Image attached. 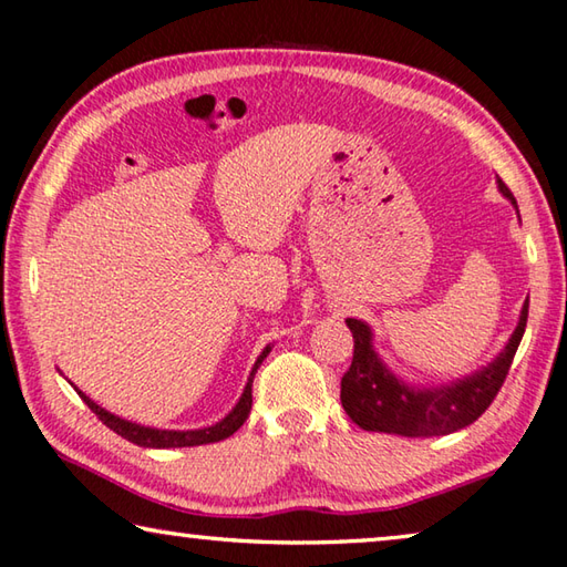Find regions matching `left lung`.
Returning <instances> with one entry per match:
<instances>
[{"label": "left lung", "instance_id": "left-lung-1", "mask_svg": "<svg viewBox=\"0 0 567 567\" xmlns=\"http://www.w3.org/2000/svg\"><path fill=\"white\" fill-rule=\"evenodd\" d=\"M498 188L516 205L508 185L498 178ZM518 210V205H516ZM528 302L523 305L516 332L488 367L446 386L419 389L401 382L386 369L372 347V329L362 319H347L354 337L352 367L342 377V406L364 431H382L399 436H444L476 421L496 399L526 332Z\"/></svg>", "mask_w": 567, "mask_h": 567}]
</instances>
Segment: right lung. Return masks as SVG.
Returning a JSON list of instances; mask_svg holds the SVG:
<instances>
[{
	"instance_id": "1",
	"label": "right lung",
	"mask_w": 567,
	"mask_h": 567,
	"mask_svg": "<svg viewBox=\"0 0 567 567\" xmlns=\"http://www.w3.org/2000/svg\"><path fill=\"white\" fill-rule=\"evenodd\" d=\"M270 354V347L262 349V354L257 357V362L252 367L250 372V379L248 384H245L243 389V396L238 404H235V409L230 411L228 416H225L223 421H218V424L213 426H205V429H193V431H173V429H151V426H141V424H133V421H126L121 416H113L111 411L101 409L96 401H91L84 391H79V396L86 401V406L94 411V414L104 421V424L116 431L118 436H123L126 441H131V444L136 446H143V449H181V446H200V444H215V441H223L233 436L235 431H238L245 419L250 416V409H252V379H255V372L257 367L262 364V359Z\"/></svg>"
}]
</instances>
